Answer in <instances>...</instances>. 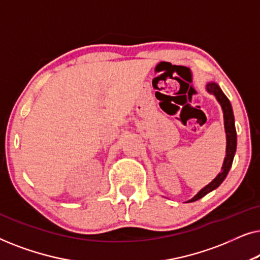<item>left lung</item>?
<instances>
[{
  "label": "left lung",
  "instance_id": "left-lung-1",
  "mask_svg": "<svg viewBox=\"0 0 260 260\" xmlns=\"http://www.w3.org/2000/svg\"><path fill=\"white\" fill-rule=\"evenodd\" d=\"M206 90H207L208 93L214 95L222 109L223 125H225V133H226V155H225V158H223L221 172L215 176V179L213 180L212 182H209L207 186L202 188L200 191H198V194L195 195L194 198H191L190 200H188L187 202H193V201L199 200V199L204 198L206 194H208L209 191L216 189V188L222 183V181L226 179L227 174L230 172L231 167H232L233 158L237 150V131H236V125H234L233 109L229 101V98L226 97L219 85L214 83V81H209V83L206 84Z\"/></svg>",
  "mask_w": 260,
  "mask_h": 260
}]
</instances>
